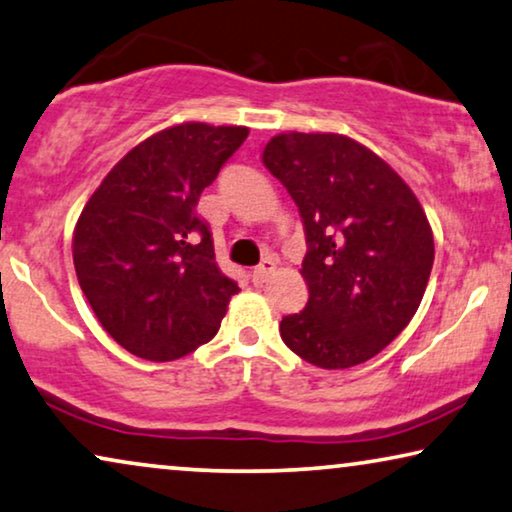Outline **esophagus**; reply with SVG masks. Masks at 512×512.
I'll use <instances>...</instances> for the list:
<instances>
[{"label": "esophagus", "mask_w": 512, "mask_h": 512, "mask_svg": "<svg viewBox=\"0 0 512 512\" xmlns=\"http://www.w3.org/2000/svg\"><path fill=\"white\" fill-rule=\"evenodd\" d=\"M274 270H277V263L272 261V258H265V261H261V265H256L254 272H251V277H254V284H265L268 281Z\"/></svg>", "instance_id": "34e87169"}]
</instances>
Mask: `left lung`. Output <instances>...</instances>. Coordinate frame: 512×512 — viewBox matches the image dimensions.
I'll use <instances>...</instances> for the list:
<instances>
[{"instance_id":"left-lung-1","label":"left lung","mask_w":512,"mask_h":512,"mask_svg":"<svg viewBox=\"0 0 512 512\" xmlns=\"http://www.w3.org/2000/svg\"><path fill=\"white\" fill-rule=\"evenodd\" d=\"M263 164L298 205L307 238L309 300L281 318V339L323 369L367 362L409 325L432 272V228L416 194L339 133H279Z\"/></svg>"}]
</instances>
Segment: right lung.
I'll use <instances>...</instances> for the list:
<instances>
[{
	"label": "right lung",
	"mask_w": 512,
	"mask_h": 512,
	"mask_svg": "<svg viewBox=\"0 0 512 512\" xmlns=\"http://www.w3.org/2000/svg\"><path fill=\"white\" fill-rule=\"evenodd\" d=\"M249 136L187 122L154 133L103 177L80 212L73 265L103 330L143 360L168 362L217 335L240 291L214 261L196 205Z\"/></svg>",
	"instance_id": "right-lung-1"
}]
</instances>
